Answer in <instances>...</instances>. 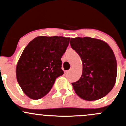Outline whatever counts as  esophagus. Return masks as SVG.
<instances>
[{
	"label": "esophagus",
	"mask_w": 126,
	"mask_h": 126,
	"mask_svg": "<svg viewBox=\"0 0 126 126\" xmlns=\"http://www.w3.org/2000/svg\"><path fill=\"white\" fill-rule=\"evenodd\" d=\"M70 70H67V71H65V74H67V73H68L70 72Z\"/></svg>",
	"instance_id": "esophagus-1"
}]
</instances>
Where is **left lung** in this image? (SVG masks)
Listing matches in <instances>:
<instances>
[{
	"label": "left lung",
	"instance_id": "obj_1",
	"mask_svg": "<svg viewBox=\"0 0 126 126\" xmlns=\"http://www.w3.org/2000/svg\"><path fill=\"white\" fill-rule=\"evenodd\" d=\"M70 45L81 58L80 78L72 83L76 94L87 101L106 95L114 86L117 74V60L106 42L90 37L71 38Z\"/></svg>",
	"mask_w": 126,
	"mask_h": 126
}]
</instances>
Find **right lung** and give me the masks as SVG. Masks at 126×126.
<instances>
[{"mask_svg":"<svg viewBox=\"0 0 126 126\" xmlns=\"http://www.w3.org/2000/svg\"><path fill=\"white\" fill-rule=\"evenodd\" d=\"M70 38L39 36L28 44L16 67V76L28 97L38 100L51 90L57 78L63 75L61 58Z\"/></svg>","mask_w":126,"mask_h":126,"instance_id":"right-lung-1","label":"right lung"}]
</instances>
